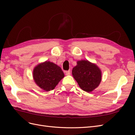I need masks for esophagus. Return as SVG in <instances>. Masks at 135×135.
Returning a JSON list of instances; mask_svg holds the SVG:
<instances>
[{
	"mask_svg": "<svg viewBox=\"0 0 135 135\" xmlns=\"http://www.w3.org/2000/svg\"><path fill=\"white\" fill-rule=\"evenodd\" d=\"M65 73V74H66V75H70V71H66Z\"/></svg>",
	"mask_w": 135,
	"mask_h": 135,
	"instance_id": "34e87169",
	"label": "esophagus"
}]
</instances>
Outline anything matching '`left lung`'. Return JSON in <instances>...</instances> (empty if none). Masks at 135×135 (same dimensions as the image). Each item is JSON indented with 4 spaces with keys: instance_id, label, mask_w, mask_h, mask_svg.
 <instances>
[{
    "instance_id": "1",
    "label": "left lung",
    "mask_w": 135,
    "mask_h": 135,
    "mask_svg": "<svg viewBox=\"0 0 135 135\" xmlns=\"http://www.w3.org/2000/svg\"><path fill=\"white\" fill-rule=\"evenodd\" d=\"M72 74L83 91L91 92L96 88L101 80V71L96 65L88 60L77 61Z\"/></svg>"
}]
</instances>
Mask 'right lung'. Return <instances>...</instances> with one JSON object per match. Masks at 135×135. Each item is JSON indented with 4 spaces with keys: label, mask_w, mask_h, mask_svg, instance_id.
<instances>
[{
    "label": "right lung",
    "mask_w": 135,
    "mask_h": 135,
    "mask_svg": "<svg viewBox=\"0 0 135 135\" xmlns=\"http://www.w3.org/2000/svg\"><path fill=\"white\" fill-rule=\"evenodd\" d=\"M64 76L61 68L50 61L38 64L33 70L35 83L45 91L54 89Z\"/></svg>",
    "instance_id": "right-lung-1"
}]
</instances>
